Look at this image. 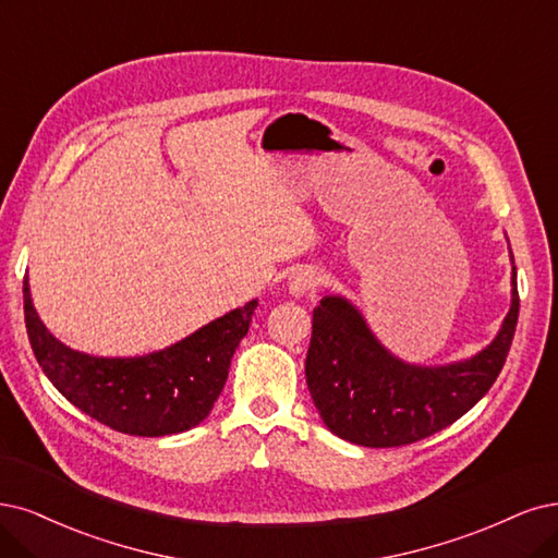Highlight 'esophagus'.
<instances>
[{"label":"esophagus","mask_w":558,"mask_h":558,"mask_svg":"<svg viewBox=\"0 0 558 558\" xmlns=\"http://www.w3.org/2000/svg\"><path fill=\"white\" fill-rule=\"evenodd\" d=\"M319 284H322V276L315 271V268H299V271H294L290 276V282H287V287H290V294H294V296L313 294Z\"/></svg>","instance_id":"34e87169"}]
</instances>
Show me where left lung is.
Wrapping results in <instances>:
<instances>
[{
    "instance_id": "obj_1",
    "label": "left lung",
    "mask_w": 558,
    "mask_h": 558,
    "mask_svg": "<svg viewBox=\"0 0 558 558\" xmlns=\"http://www.w3.org/2000/svg\"><path fill=\"white\" fill-rule=\"evenodd\" d=\"M512 259V255H510ZM510 311L478 354L448 365H416L390 354L344 296L313 311L305 381L324 425L344 441L393 448L421 441L462 418L497 381L520 315L512 262Z\"/></svg>"
}]
</instances>
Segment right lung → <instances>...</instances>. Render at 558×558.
Returning a JSON list of instances; mask_svg holds the SVG:
<instances>
[{
    "label": "right lung",
    "mask_w": 558,
    "mask_h": 558,
    "mask_svg": "<svg viewBox=\"0 0 558 558\" xmlns=\"http://www.w3.org/2000/svg\"><path fill=\"white\" fill-rule=\"evenodd\" d=\"M25 324L38 365L52 386L94 421L133 437H165L199 425L230 373L257 299L144 356H92L59 342L40 322L23 282Z\"/></svg>",
    "instance_id": "right-lung-1"
}]
</instances>
